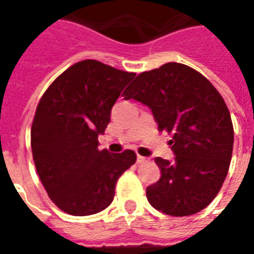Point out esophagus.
<instances>
[{"instance_id":"1","label":"esophagus","mask_w":254,"mask_h":254,"mask_svg":"<svg viewBox=\"0 0 254 254\" xmlns=\"http://www.w3.org/2000/svg\"><path fill=\"white\" fill-rule=\"evenodd\" d=\"M147 159L145 157H142V155H137V163H145Z\"/></svg>"}]
</instances>
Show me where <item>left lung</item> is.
<instances>
[{
    "mask_svg": "<svg viewBox=\"0 0 254 254\" xmlns=\"http://www.w3.org/2000/svg\"><path fill=\"white\" fill-rule=\"evenodd\" d=\"M151 109L161 131L171 134L175 159L155 158L161 179L146 189L155 209L189 216L215 199L228 174L233 125L225 101L201 73L166 63L139 73L124 92Z\"/></svg>",
    "mask_w": 254,
    "mask_h": 254,
    "instance_id": "obj_1",
    "label": "left lung"
}]
</instances>
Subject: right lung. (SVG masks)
<instances>
[{"instance_id": "add662e5", "label": "right lung", "mask_w": 254, "mask_h": 254, "mask_svg": "<svg viewBox=\"0 0 254 254\" xmlns=\"http://www.w3.org/2000/svg\"><path fill=\"white\" fill-rule=\"evenodd\" d=\"M135 73L101 62H79L47 88L31 127V149L38 175L50 199L73 216L103 211L115 197L133 150H99L97 137L111 121L112 107Z\"/></svg>"}]
</instances>
